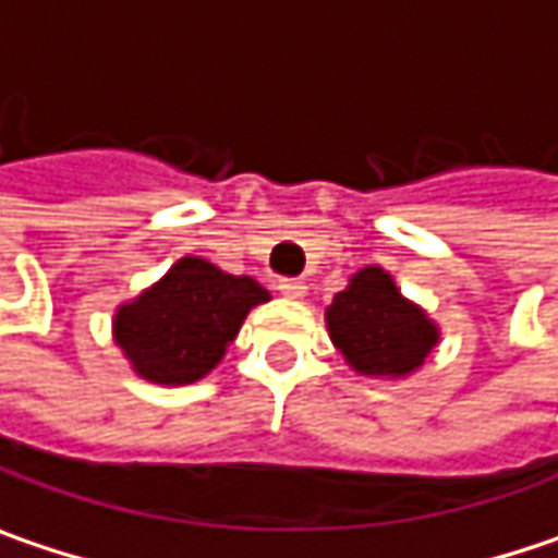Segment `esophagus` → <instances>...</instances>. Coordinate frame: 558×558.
Masks as SVG:
<instances>
[{
	"mask_svg": "<svg viewBox=\"0 0 558 558\" xmlns=\"http://www.w3.org/2000/svg\"><path fill=\"white\" fill-rule=\"evenodd\" d=\"M276 289H279V292H282L286 299H304V289H307V286H304L301 279H292V276H282V279L276 282Z\"/></svg>",
	"mask_w": 558,
	"mask_h": 558,
	"instance_id": "34e87169",
	"label": "esophagus"
}]
</instances>
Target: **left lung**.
I'll list each match as a JSON object with an SVG mask.
<instances>
[{
    "label": "left lung",
    "instance_id": "obj_1",
    "mask_svg": "<svg viewBox=\"0 0 558 558\" xmlns=\"http://www.w3.org/2000/svg\"><path fill=\"white\" fill-rule=\"evenodd\" d=\"M327 327L345 362L378 378L410 375L438 342L435 324L397 292L378 266H365L345 292H337L327 307Z\"/></svg>",
    "mask_w": 558,
    "mask_h": 558
}]
</instances>
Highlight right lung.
<instances>
[{"label":"right lung","instance_id":"1","mask_svg":"<svg viewBox=\"0 0 558 558\" xmlns=\"http://www.w3.org/2000/svg\"><path fill=\"white\" fill-rule=\"evenodd\" d=\"M266 299L269 292L251 276L183 257L158 286L117 311L113 337L142 378L190 384L219 365L247 311Z\"/></svg>","mask_w":558,"mask_h":558}]
</instances>
